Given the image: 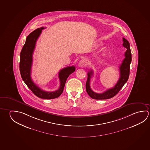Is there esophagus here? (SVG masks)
I'll return each instance as SVG.
<instances>
[{
	"instance_id": "esophagus-1",
	"label": "esophagus",
	"mask_w": 150,
	"mask_h": 150,
	"mask_svg": "<svg viewBox=\"0 0 150 150\" xmlns=\"http://www.w3.org/2000/svg\"><path fill=\"white\" fill-rule=\"evenodd\" d=\"M86 62L85 59H81L79 62V67H83L86 65Z\"/></svg>"
}]
</instances>
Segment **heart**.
<instances>
[{"label": "heart", "instance_id": "1", "mask_svg": "<svg viewBox=\"0 0 150 150\" xmlns=\"http://www.w3.org/2000/svg\"><path fill=\"white\" fill-rule=\"evenodd\" d=\"M100 43H98V44H97V45H100ZM108 53V50H107L106 49H103V51L101 52V55H103V56H105Z\"/></svg>", "mask_w": 150, "mask_h": 150}]
</instances>
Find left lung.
<instances>
[{
    "instance_id": "left-lung-1",
    "label": "left lung",
    "mask_w": 150,
    "mask_h": 150,
    "mask_svg": "<svg viewBox=\"0 0 150 150\" xmlns=\"http://www.w3.org/2000/svg\"><path fill=\"white\" fill-rule=\"evenodd\" d=\"M123 46L127 50L125 53V58L123 60L122 63L119 67L120 78L117 83L115 84V86L113 88L107 89L103 93H95L91 90L90 87V80L91 76L93 75V71L91 70V71L88 73V78L86 83V90L89 96L91 98L98 100L111 98L118 93V92L122 88L123 85L128 81L130 74V65L132 60V56L129 42L124 38H123Z\"/></svg>"
}]
</instances>
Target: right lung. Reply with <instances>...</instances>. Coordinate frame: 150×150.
Masks as SVG:
<instances>
[{"label":"right lung","instance_id":"right-lung-1","mask_svg":"<svg viewBox=\"0 0 150 150\" xmlns=\"http://www.w3.org/2000/svg\"><path fill=\"white\" fill-rule=\"evenodd\" d=\"M45 28H38L30 33L27 37L25 44L22 47L20 53V71L23 81L27 85L30 89L35 96L42 99L56 98L59 97L64 90L65 84L68 77L73 73L75 70V67H68L62 69L59 71V77L60 81V86L58 90L54 91H43L32 81L31 77V71L32 67L33 53L35 50L36 42L40 35L42 32V30Z\"/></svg>","mask_w":150,"mask_h":150}]
</instances>
